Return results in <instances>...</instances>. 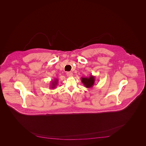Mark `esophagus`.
Listing matches in <instances>:
<instances>
[{
  "label": "esophagus",
  "instance_id": "1",
  "mask_svg": "<svg viewBox=\"0 0 146 146\" xmlns=\"http://www.w3.org/2000/svg\"><path fill=\"white\" fill-rule=\"evenodd\" d=\"M66 75L68 77H72L73 76V73L70 72H68L66 73Z\"/></svg>",
  "mask_w": 146,
  "mask_h": 146
}]
</instances>
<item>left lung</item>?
<instances>
[{
    "mask_svg": "<svg viewBox=\"0 0 146 146\" xmlns=\"http://www.w3.org/2000/svg\"><path fill=\"white\" fill-rule=\"evenodd\" d=\"M81 82L84 84V87L87 88H91L95 83V76L90 75L89 77H81Z\"/></svg>",
    "mask_w": 146,
    "mask_h": 146,
    "instance_id": "1",
    "label": "left lung"
}]
</instances>
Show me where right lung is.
I'll return each instance as SVG.
<instances>
[{
  "instance_id": "obj_1",
  "label": "right lung",
  "mask_w": 146,
  "mask_h": 146,
  "mask_svg": "<svg viewBox=\"0 0 146 146\" xmlns=\"http://www.w3.org/2000/svg\"><path fill=\"white\" fill-rule=\"evenodd\" d=\"M51 82V84H50V88L52 89H54L56 86H57L58 80L57 79H54L53 80H52Z\"/></svg>"
}]
</instances>
